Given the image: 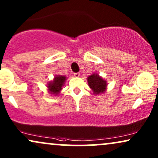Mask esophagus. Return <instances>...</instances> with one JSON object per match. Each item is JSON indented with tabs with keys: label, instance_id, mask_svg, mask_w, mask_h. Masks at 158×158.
<instances>
[{
	"label": "esophagus",
	"instance_id": "1",
	"mask_svg": "<svg viewBox=\"0 0 158 158\" xmlns=\"http://www.w3.org/2000/svg\"><path fill=\"white\" fill-rule=\"evenodd\" d=\"M73 76H74L75 77H79L80 74H79V73H73Z\"/></svg>",
	"mask_w": 158,
	"mask_h": 158
}]
</instances>
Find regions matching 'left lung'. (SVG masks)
Here are the masks:
<instances>
[{
  "mask_svg": "<svg viewBox=\"0 0 158 158\" xmlns=\"http://www.w3.org/2000/svg\"><path fill=\"white\" fill-rule=\"evenodd\" d=\"M89 87L93 89L94 94H99L104 93L106 88V81L102 78L100 77L97 73H93L87 78Z\"/></svg>",
  "mask_w": 158,
  "mask_h": 158,
  "instance_id": "left-lung-1",
  "label": "left lung"
}]
</instances>
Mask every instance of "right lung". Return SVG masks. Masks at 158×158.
Masks as SVG:
<instances>
[{"label": "right lung", "mask_w": 158, "mask_h": 158, "mask_svg": "<svg viewBox=\"0 0 158 158\" xmlns=\"http://www.w3.org/2000/svg\"><path fill=\"white\" fill-rule=\"evenodd\" d=\"M65 79L66 77H63V76H56L54 80L48 84L47 87L50 93L57 95V94L60 93L62 89V87L63 86Z\"/></svg>", "instance_id": "obj_1"}]
</instances>
